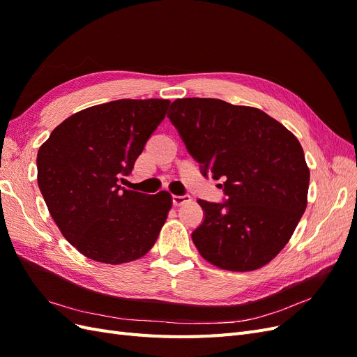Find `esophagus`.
Segmentation results:
<instances>
[{
    "mask_svg": "<svg viewBox=\"0 0 357 357\" xmlns=\"http://www.w3.org/2000/svg\"><path fill=\"white\" fill-rule=\"evenodd\" d=\"M190 201V195H172V204L178 207V205H183Z\"/></svg>",
    "mask_w": 357,
    "mask_h": 357,
    "instance_id": "esophagus-1",
    "label": "esophagus"
}]
</instances>
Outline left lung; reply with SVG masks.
<instances>
[{
	"label": "left lung",
	"mask_w": 357,
	"mask_h": 357,
	"mask_svg": "<svg viewBox=\"0 0 357 357\" xmlns=\"http://www.w3.org/2000/svg\"><path fill=\"white\" fill-rule=\"evenodd\" d=\"M168 117L228 198L198 201L205 218L192 240L201 256L229 271L273 261L307 208L310 169L298 138L262 110L214 98L176 100Z\"/></svg>",
	"instance_id": "1"
}]
</instances>
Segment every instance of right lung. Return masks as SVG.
I'll return each instance as SVG.
<instances>
[{
  "label": "right lung",
  "mask_w": 357,
  "mask_h": 357,
  "mask_svg": "<svg viewBox=\"0 0 357 357\" xmlns=\"http://www.w3.org/2000/svg\"><path fill=\"white\" fill-rule=\"evenodd\" d=\"M168 100H117L89 107L53 129L38 150L37 180L66 240L86 257L126 264L153 247L171 195L128 190L147 139L164 121Z\"/></svg>",
  "instance_id": "obj_1"
}]
</instances>
